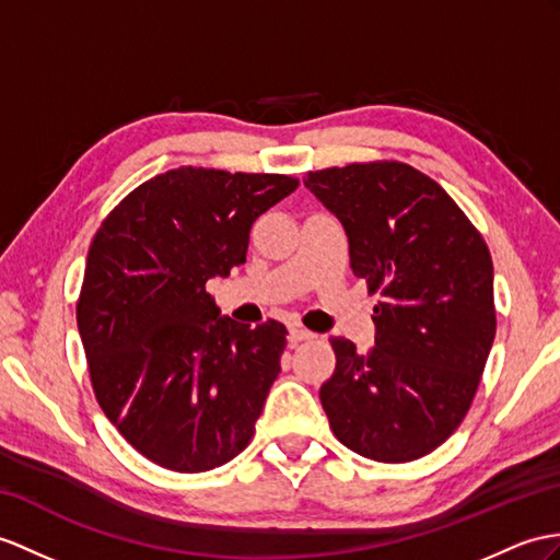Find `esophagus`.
Listing matches in <instances>:
<instances>
[{
	"label": "esophagus",
	"mask_w": 560,
	"mask_h": 560,
	"mask_svg": "<svg viewBox=\"0 0 560 560\" xmlns=\"http://www.w3.org/2000/svg\"><path fill=\"white\" fill-rule=\"evenodd\" d=\"M288 337H290V342H292V345H296V342H304V339H311V337H313V332H311V330H306V327H302V325H292Z\"/></svg>",
	"instance_id": "obj_1"
}]
</instances>
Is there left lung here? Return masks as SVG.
Returning <instances> with one entry per match:
<instances>
[{
	"mask_svg": "<svg viewBox=\"0 0 560 560\" xmlns=\"http://www.w3.org/2000/svg\"><path fill=\"white\" fill-rule=\"evenodd\" d=\"M304 187L342 223L353 276L383 292L371 351L330 337L323 411L351 452L416 460L452 438L480 385L497 335L492 256L456 201L406 163L325 168Z\"/></svg>",
	"mask_w": 560,
	"mask_h": 560,
	"instance_id": "left-lung-1",
	"label": "left lung"
}]
</instances>
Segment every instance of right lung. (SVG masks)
Masks as SVG:
<instances>
[{"mask_svg":"<svg viewBox=\"0 0 560 560\" xmlns=\"http://www.w3.org/2000/svg\"><path fill=\"white\" fill-rule=\"evenodd\" d=\"M296 187L288 175L175 168L130 192L92 240L78 302L92 387L161 468L213 470L252 440L288 330L221 316L207 282L247 261L254 221Z\"/></svg>","mask_w":560,"mask_h":560,"instance_id":"obj_1","label":"right lung"}]
</instances>
